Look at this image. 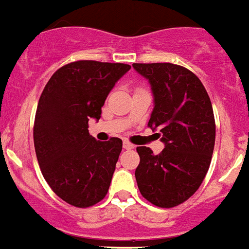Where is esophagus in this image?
Here are the masks:
<instances>
[{"mask_svg": "<svg viewBox=\"0 0 249 249\" xmlns=\"http://www.w3.org/2000/svg\"><path fill=\"white\" fill-rule=\"evenodd\" d=\"M123 147H124V149H126V150L134 149V145H133L131 143H129L128 141H124V143H123Z\"/></svg>", "mask_w": 249, "mask_h": 249, "instance_id": "obj_1", "label": "esophagus"}]
</instances>
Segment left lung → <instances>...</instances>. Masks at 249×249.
<instances>
[{
	"instance_id": "1",
	"label": "left lung",
	"mask_w": 249,
	"mask_h": 249,
	"mask_svg": "<svg viewBox=\"0 0 249 249\" xmlns=\"http://www.w3.org/2000/svg\"><path fill=\"white\" fill-rule=\"evenodd\" d=\"M148 79L154 107L149 126L160 130L164 149L153 154L138 147L135 170L143 197L160 208H173L191 197L206 176L215 144V120L210 97L201 81L172 63H134Z\"/></svg>"
}]
</instances>
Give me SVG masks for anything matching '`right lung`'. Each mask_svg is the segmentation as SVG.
Here are the masks:
<instances>
[{
  "mask_svg": "<svg viewBox=\"0 0 249 249\" xmlns=\"http://www.w3.org/2000/svg\"><path fill=\"white\" fill-rule=\"evenodd\" d=\"M129 64L78 60L48 81L34 124L37 162L48 185L60 199L89 208L106 196L123 142L96 141L89 120L101 118L106 97Z\"/></svg>",
  "mask_w": 249,
  "mask_h": 249,
  "instance_id": "right-lung-1",
  "label": "right lung"
}]
</instances>
